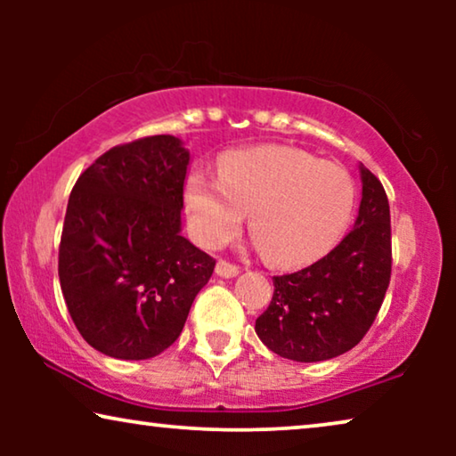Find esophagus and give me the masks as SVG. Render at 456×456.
<instances>
[{
    "label": "esophagus",
    "instance_id": "1",
    "mask_svg": "<svg viewBox=\"0 0 456 456\" xmlns=\"http://www.w3.org/2000/svg\"><path fill=\"white\" fill-rule=\"evenodd\" d=\"M216 273L220 278H234V276H239V267H236L234 264H228V261L220 259L216 264Z\"/></svg>",
    "mask_w": 456,
    "mask_h": 456
}]
</instances>
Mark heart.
<instances>
[{"label":"heart","mask_w":456,"mask_h":456,"mask_svg":"<svg viewBox=\"0 0 456 456\" xmlns=\"http://www.w3.org/2000/svg\"><path fill=\"white\" fill-rule=\"evenodd\" d=\"M354 199L353 176L340 164L286 145L236 149L224 155L220 176L195 170L184 186L199 242L226 245L251 214L257 245L280 267L307 265L332 251Z\"/></svg>","instance_id":"obj_1"}]
</instances>
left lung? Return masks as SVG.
Listing matches in <instances>:
<instances>
[{
	"label": "left lung",
	"instance_id": "left-lung-1",
	"mask_svg": "<svg viewBox=\"0 0 456 456\" xmlns=\"http://www.w3.org/2000/svg\"><path fill=\"white\" fill-rule=\"evenodd\" d=\"M354 228L326 257L273 276L270 307L257 317L259 340L280 357L315 363L357 346L390 284V205L379 180L361 164Z\"/></svg>",
	"mask_w": 456,
	"mask_h": 456
}]
</instances>
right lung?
<instances>
[{
  "mask_svg": "<svg viewBox=\"0 0 456 456\" xmlns=\"http://www.w3.org/2000/svg\"><path fill=\"white\" fill-rule=\"evenodd\" d=\"M191 153L172 134L111 147L80 174L60 240V286L80 336L114 359L174 345L216 259L180 230Z\"/></svg>",
  "mask_w": 456,
  "mask_h": 456,
  "instance_id": "1",
  "label": "right lung"
}]
</instances>
